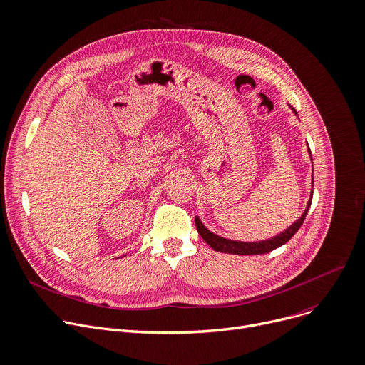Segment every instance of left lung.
I'll list each match as a JSON object with an SVG mask.
<instances>
[{"label": "left lung", "instance_id": "8db88e82", "mask_svg": "<svg viewBox=\"0 0 365 365\" xmlns=\"http://www.w3.org/2000/svg\"><path fill=\"white\" fill-rule=\"evenodd\" d=\"M290 107V106H289ZM292 108V107H290ZM292 111L298 115V113L292 108ZM308 154H309V158L312 161V157H311V151H309V147H308ZM312 187H314V178H312V182H311ZM311 201H312V190L309 193V200H308V204L304 210V212L301 214V217L298 218V220H295L292 225H290L287 229H284L283 232L277 233L276 236L273 237H269V239H262V240H255V242H244V240H233V239H227V237H223V236H218L215 233H212L211 230H208L204 223L200 220V217L197 215L195 217V225H197V229H198V233L201 235V237L207 242V244L214 250V251H218V252H225V254H235V255H259V254H267V252H272L273 250L284 245L286 242L292 237L298 230L299 227L302 226L305 217H307V212L311 207Z\"/></svg>", "mask_w": 365, "mask_h": 365}]
</instances>
